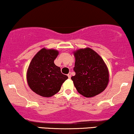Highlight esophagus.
<instances>
[{"mask_svg": "<svg viewBox=\"0 0 134 134\" xmlns=\"http://www.w3.org/2000/svg\"><path fill=\"white\" fill-rule=\"evenodd\" d=\"M68 78L69 79H70L71 78V72H69L68 74Z\"/></svg>", "mask_w": 134, "mask_h": 134, "instance_id": "1", "label": "esophagus"}]
</instances>
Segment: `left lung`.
Returning <instances> with one entry per match:
<instances>
[{"label":"left lung","instance_id":"obj_1","mask_svg":"<svg viewBox=\"0 0 134 134\" xmlns=\"http://www.w3.org/2000/svg\"><path fill=\"white\" fill-rule=\"evenodd\" d=\"M74 76L71 77L79 93L86 98H92L106 88L109 81V70L98 53L89 47L74 52Z\"/></svg>","mask_w":134,"mask_h":134}]
</instances>
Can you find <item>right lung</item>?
<instances>
[{"label":"right lung","instance_id":"1","mask_svg":"<svg viewBox=\"0 0 134 134\" xmlns=\"http://www.w3.org/2000/svg\"><path fill=\"white\" fill-rule=\"evenodd\" d=\"M59 54L55 49L43 48L32 58L27 71V80L33 91L43 97L58 93L68 76L61 72L54 60Z\"/></svg>","mask_w":134,"mask_h":134}]
</instances>
